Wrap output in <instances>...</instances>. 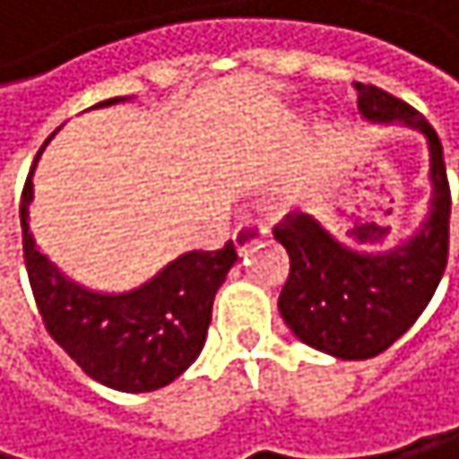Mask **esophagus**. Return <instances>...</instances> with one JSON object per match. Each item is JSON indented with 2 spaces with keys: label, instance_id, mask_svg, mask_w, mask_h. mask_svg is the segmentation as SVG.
<instances>
[{
  "label": "esophagus",
  "instance_id": "obj_1",
  "mask_svg": "<svg viewBox=\"0 0 459 459\" xmlns=\"http://www.w3.org/2000/svg\"><path fill=\"white\" fill-rule=\"evenodd\" d=\"M267 237V228L264 225H258V222H253V220H245V222H239L237 225V231H234V247H237V253L239 255H245L258 239H264Z\"/></svg>",
  "mask_w": 459,
  "mask_h": 459
}]
</instances>
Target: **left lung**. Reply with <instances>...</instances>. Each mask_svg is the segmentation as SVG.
I'll list each match as a JSON object with an SVG mask.
<instances>
[{"label": "left lung", "instance_id": "left-lung-1", "mask_svg": "<svg viewBox=\"0 0 459 459\" xmlns=\"http://www.w3.org/2000/svg\"><path fill=\"white\" fill-rule=\"evenodd\" d=\"M355 91L368 123L404 126L427 140L429 204L411 237L372 250L366 245L380 242L368 237L372 225L358 228L355 245L342 242L314 214L275 228L291 261L278 311L299 342L339 360L380 355L421 316L446 270L452 214L444 148L427 117L375 84L355 82Z\"/></svg>", "mask_w": 459, "mask_h": 459}]
</instances>
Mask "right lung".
I'll return each mask as SVG.
<instances>
[{
	"mask_svg": "<svg viewBox=\"0 0 459 459\" xmlns=\"http://www.w3.org/2000/svg\"><path fill=\"white\" fill-rule=\"evenodd\" d=\"M120 101H129V96L107 99L93 109ZM43 148L24 184L22 231L27 275L48 336L79 363L87 377L107 388L145 394L170 385L206 344L214 294L237 264L234 245L228 242L217 253H181L145 283L126 291H101L68 278L40 253L30 231V209L35 201L32 173Z\"/></svg>",
	"mask_w": 459,
	"mask_h": 459,
	"instance_id": "1",
	"label": "right lung"
}]
</instances>
